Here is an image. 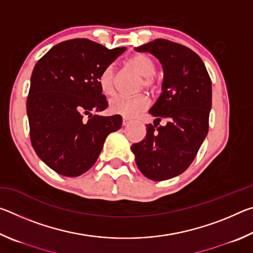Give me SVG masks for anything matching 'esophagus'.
Listing matches in <instances>:
<instances>
[{"label":"esophagus","instance_id":"34e87169","mask_svg":"<svg viewBox=\"0 0 253 253\" xmlns=\"http://www.w3.org/2000/svg\"><path fill=\"white\" fill-rule=\"evenodd\" d=\"M130 121H129V118H127V117H124L123 118V126H126L128 123H129Z\"/></svg>","mask_w":253,"mask_h":253}]
</instances>
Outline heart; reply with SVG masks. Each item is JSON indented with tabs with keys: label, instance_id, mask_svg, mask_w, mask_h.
Here are the masks:
<instances>
[{
	"label": "heart",
	"instance_id": "obj_1",
	"mask_svg": "<svg viewBox=\"0 0 253 253\" xmlns=\"http://www.w3.org/2000/svg\"><path fill=\"white\" fill-rule=\"evenodd\" d=\"M127 65L136 70L140 76L144 77L143 84L144 87L152 88L155 84V74L156 67L155 63L149 58L147 54L136 53L127 59ZM98 84L101 91L107 96H113L116 91L115 87V74L114 67L108 66L101 71L98 78ZM149 106V99L144 95H139L136 97H124L116 96L111 98L109 101V110L110 113L115 115H121L124 117H135L143 110L147 109Z\"/></svg>",
	"mask_w": 253,
	"mask_h": 253
}]
</instances>
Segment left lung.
I'll list each match as a JSON object with an SVG mask.
<instances>
[{
  "label": "left lung",
  "mask_w": 253,
  "mask_h": 253,
  "mask_svg": "<svg viewBox=\"0 0 253 253\" xmlns=\"http://www.w3.org/2000/svg\"><path fill=\"white\" fill-rule=\"evenodd\" d=\"M149 52L162 63V93L149 114L142 142L132 144L137 168L153 181H164L182 174L198 154L208 135L212 106L211 79L194 51L175 42L156 39L135 48ZM161 119L168 122L157 127Z\"/></svg>",
  "instance_id": "1"
}]
</instances>
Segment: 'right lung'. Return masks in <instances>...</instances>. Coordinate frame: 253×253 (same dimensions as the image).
<instances>
[{
  "mask_svg": "<svg viewBox=\"0 0 253 253\" xmlns=\"http://www.w3.org/2000/svg\"><path fill=\"white\" fill-rule=\"evenodd\" d=\"M125 50L88 39L68 40L34 67L27 100L30 137L37 155L58 174L75 177L87 172L107 136L122 127L119 115L104 117L91 111L108 107L98 78Z\"/></svg>",
  "mask_w": 253,
  "mask_h": 253,
  "instance_id": "1",
  "label": "right lung"
}]
</instances>
